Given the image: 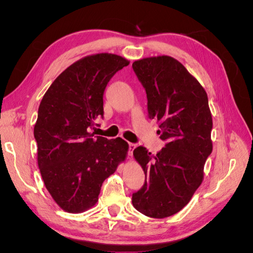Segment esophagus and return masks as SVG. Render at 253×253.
<instances>
[{
	"mask_svg": "<svg viewBox=\"0 0 253 253\" xmlns=\"http://www.w3.org/2000/svg\"><path fill=\"white\" fill-rule=\"evenodd\" d=\"M135 148H136V144L131 143V142L128 143V155H129V156L133 155V151L135 150Z\"/></svg>",
	"mask_w": 253,
	"mask_h": 253,
	"instance_id": "esophagus-1",
	"label": "esophagus"
}]
</instances>
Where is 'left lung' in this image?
<instances>
[{
    "instance_id": "obj_1",
    "label": "left lung",
    "mask_w": 253,
    "mask_h": 253,
    "mask_svg": "<svg viewBox=\"0 0 253 253\" xmlns=\"http://www.w3.org/2000/svg\"><path fill=\"white\" fill-rule=\"evenodd\" d=\"M133 70L145 88L150 118L159 122L165 148L152 155L144 147L133 155L145 174L133 194L136 210L164 218L188 205L204 179L212 152V116L205 88L179 61L170 56L137 60Z\"/></svg>"
}]
</instances>
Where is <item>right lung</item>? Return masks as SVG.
<instances>
[{"instance_id": "1", "label": "right lung", "mask_w": 253, "mask_h": 253, "mask_svg": "<svg viewBox=\"0 0 253 253\" xmlns=\"http://www.w3.org/2000/svg\"><path fill=\"white\" fill-rule=\"evenodd\" d=\"M128 64L114 53L86 56L61 73L42 98L34 128L38 166L52 200L66 212L95 206L102 182L126 158V141L95 137L90 129L103 116L106 84Z\"/></svg>"}]
</instances>
